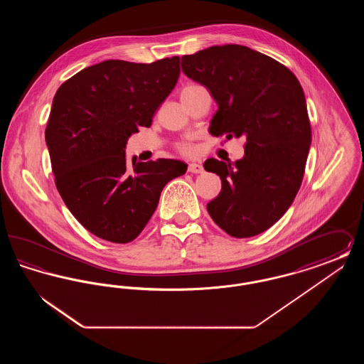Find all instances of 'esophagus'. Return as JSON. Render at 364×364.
<instances>
[{
  "label": "esophagus",
  "instance_id": "esophagus-1",
  "mask_svg": "<svg viewBox=\"0 0 364 364\" xmlns=\"http://www.w3.org/2000/svg\"><path fill=\"white\" fill-rule=\"evenodd\" d=\"M188 172L192 174L203 173V166L200 164L192 162V164L188 165Z\"/></svg>",
  "mask_w": 364,
  "mask_h": 364
}]
</instances>
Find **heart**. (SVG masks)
I'll return each instance as SVG.
<instances>
[{
	"label": "heart",
	"mask_w": 364,
	"mask_h": 364,
	"mask_svg": "<svg viewBox=\"0 0 364 364\" xmlns=\"http://www.w3.org/2000/svg\"><path fill=\"white\" fill-rule=\"evenodd\" d=\"M195 86V85H188V86L184 87L183 90H181V92L183 91H186V90H188L191 87ZM176 149H177V151H180L181 154H186V156H190L193 153V146L191 144L190 141H180L177 146H176Z\"/></svg>",
	"instance_id": "heart-1"
}]
</instances>
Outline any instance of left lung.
Instances as JSON below:
<instances>
[{
    "mask_svg": "<svg viewBox=\"0 0 364 364\" xmlns=\"http://www.w3.org/2000/svg\"><path fill=\"white\" fill-rule=\"evenodd\" d=\"M181 68L218 105L211 135L247 138L235 164L205 162L223 181L208 214L233 237L259 235L285 214L301 186L311 144L303 88L285 65L242 45L183 55Z\"/></svg>",
    "mask_w": 364,
    "mask_h": 364,
    "instance_id": "1",
    "label": "left lung"
}]
</instances>
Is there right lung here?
Masks as SVG:
<instances>
[{"mask_svg": "<svg viewBox=\"0 0 364 364\" xmlns=\"http://www.w3.org/2000/svg\"><path fill=\"white\" fill-rule=\"evenodd\" d=\"M180 75V57L151 64L106 60L57 90L45 131L55 187L73 217L107 242H132L161 191L186 173L181 161H125L128 138L150 127Z\"/></svg>", "mask_w": 364, "mask_h": 364, "instance_id": "obj_1", "label": "right lung"}]
</instances>
